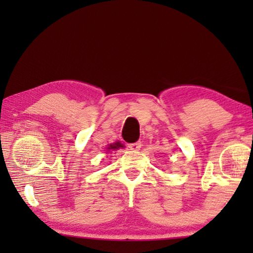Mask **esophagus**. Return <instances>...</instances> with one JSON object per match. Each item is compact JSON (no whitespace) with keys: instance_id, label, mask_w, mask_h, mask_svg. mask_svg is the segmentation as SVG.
<instances>
[{"instance_id":"1","label":"esophagus","mask_w":253,"mask_h":253,"mask_svg":"<svg viewBox=\"0 0 253 253\" xmlns=\"http://www.w3.org/2000/svg\"><path fill=\"white\" fill-rule=\"evenodd\" d=\"M140 146H142V144H140V142L128 144V147H129V149H131V151H138V149L140 148Z\"/></svg>"}]
</instances>
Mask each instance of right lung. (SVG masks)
<instances>
[{
	"mask_svg": "<svg viewBox=\"0 0 253 253\" xmlns=\"http://www.w3.org/2000/svg\"><path fill=\"white\" fill-rule=\"evenodd\" d=\"M125 146L121 143V142H116L114 144H110L108 145V147H107V151L110 152V151H116V149H119V148H124Z\"/></svg>",
	"mask_w": 253,
	"mask_h": 253,
	"instance_id": "add662e5",
	"label": "right lung"
}]
</instances>
